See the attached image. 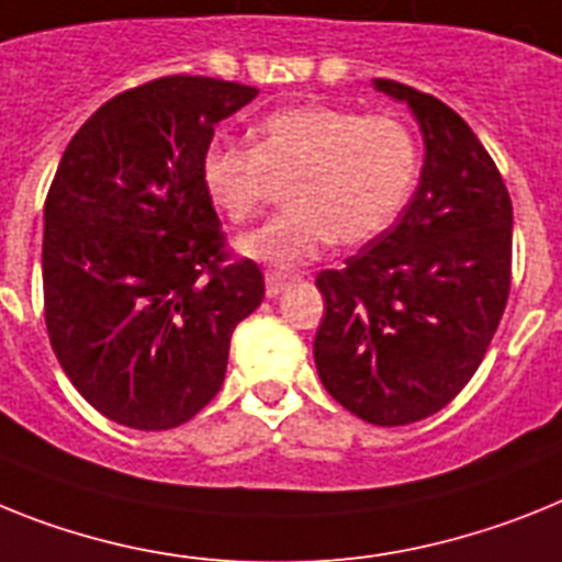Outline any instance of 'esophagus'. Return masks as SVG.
Instances as JSON below:
<instances>
[{"mask_svg": "<svg viewBox=\"0 0 562 562\" xmlns=\"http://www.w3.org/2000/svg\"><path fill=\"white\" fill-rule=\"evenodd\" d=\"M291 280H294V277H291V273L268 271V273H266V294H268V296L282 294V291H285V285H289Z\"/></svg>", "mask_w": 562, "mask_h": 562, "instance_id": "obj_1", "label": "esophagus"}]
</instances>
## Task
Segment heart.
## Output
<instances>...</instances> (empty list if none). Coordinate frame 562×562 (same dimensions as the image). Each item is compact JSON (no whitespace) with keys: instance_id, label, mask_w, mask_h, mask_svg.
Instances as JSON below:
<instances>
[{"instance_id":"b5f03b06","label":"heart","mask_w":562,"mask_h":562,"mask_svg":"<svg viewBox=\"0 0 562 562\" xmlns=\"http://www.w3.org/2000/svg\"><path fill=\"white\" fill-rule=\"evenodd\" d=\"M419 173V145L397 116L331 105H291L254 128V148L214 139L200 157V186L220 214L248 223L285 182L289 209L237 239L243 257L296 268L328 243L362 245L383 234Z\"/></svg>"}]
</instances>
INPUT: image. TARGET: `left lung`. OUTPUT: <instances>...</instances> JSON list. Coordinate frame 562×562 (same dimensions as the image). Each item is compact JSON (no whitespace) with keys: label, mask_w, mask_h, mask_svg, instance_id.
<instances>
[{"label":"left lung","mask_w":562,"mask_h":562,"mask_svg":"<svg viewBox=\"0 0 562 562\" xmlns=\"http://www.w3.org/2000/svg\"><path fill=\"white\" fill-rule=\"evenodd\" d=\"M374 85L412 108L426 162L397 223L319 271L314 362L342 408L408 426L446 408L488 351L512 289V196L460 113L394 79Z\"/></svg>","instance_id":"left-lung-1"}]
</instances>
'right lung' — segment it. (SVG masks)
<instances>
[{
    "label": "right lung",
    "instance_id": "add662e5",
    "mask_svg": "<svg viewBox=\"0 0 562 562\" xmlns=\"http://www.w3.org/2000/svg\"><path fill=\"white\" fill-rule=\"evenodd\" d=\"M257 88L162 77L116 93L74 134L45 200L42 285L56 360L99 414L165 431L225 380L231 334L266 296L231 259L200 157Z\"/></svg>",
    "mask_w": 562,
    "mask_h": 562
}]
</instances>
